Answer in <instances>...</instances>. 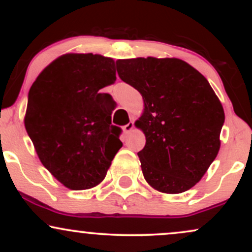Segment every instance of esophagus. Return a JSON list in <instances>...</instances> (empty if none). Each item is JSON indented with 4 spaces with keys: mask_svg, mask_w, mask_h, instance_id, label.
Instances as JSON below:
<instances>
[{
    "mask_svg": "<svg viewBox=\"0 0 252 252\" xmlns=\"http://www.w3.org/2000/svg\"><path fill=\"white\" fill-rule=\"evenodd\" d=\"M133 128H134V123L133 122H129L128 124H127V125L124 126V132L129 133Z\"/></svg>",
    "mask_w": 252,
    "mask_h": 252,
    "instance_id": "34e87169",
    "label": "esophagus"
}]
</instances>
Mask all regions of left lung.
<instances>
[{"instance_id": "1", "label": "left lung", "mask_w": 252, "mask_h": 252, "mask_svg": "<svg viewBox=\"0 0 252 252\" xmlns=\"http://www.w3.org/2000/svg\"><path fill=\"white\" fill-rule=\"evenodd\" d=\"M116 65L119 78L144 101L135 123L147 140L137 153L144 179L166 194L194 187L218 155L225 122L209 81L178 58L119 60Z\"/></svg>"}]
</instances>
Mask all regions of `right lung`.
<instances>
[{
	"mask_svg": "<svg viewBox=\"0 0 252 252\" xmlns=\"http://www.w3.org/2000/svg\"><path fill=\"white\" fill-rule=\"evenodd\" d=\"M116 81L112 58L66 54L48 65L29 93L25 128L43 166L72 190L105 178L123 147L122 128L98 93Z\"/></svg>",
	"mask_w": 252,
	"mask_h": 252,
	"instance_id": "1",
	"label": "right lung"
}]
</instances>
